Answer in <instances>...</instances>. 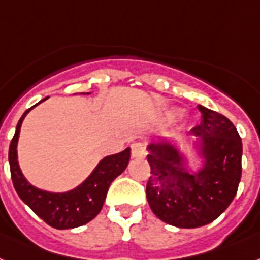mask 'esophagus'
<instances>
[{
	"label": "esophagus",
	"mask_w": 260,
	"mask_h": 260,
	"mask_svg": "<svg viewBox=\"0 0 260 260\" xmlns=\"http://www.w3.org/2000/svg\"><path fill=\"white\" fill-rule=\"evenodd\" d=\"M147 154L146 146L141 142H135L132 145V156L133 158H143Z\"/></svg>",
	"instance_id": "34e87169"
}]
</instances>
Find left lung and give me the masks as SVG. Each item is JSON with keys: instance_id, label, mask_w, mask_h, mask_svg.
Returning a JSON list of instances; mask_svg holds the SVG:
<instances>
[{"instance_id": "left-lung-1", "label": "left lung", "mask_w": 260, "mask_h": 260, "mask_svg": "<svg viewBox=\"0 0 260 260\" xmlns=\"http://www.w3.org/2000/svg\"><path fill=\"white\" fill-rule=\"evenodd\" d=\"M199 137L206 164L198 174L184 169L182 155L170 143L149 146L151 167L146 184L149 205L160 220L181 229H195L215 220L233 202L242 177V139L224 115L199 105Z\"/></svg>"}]
</instances>
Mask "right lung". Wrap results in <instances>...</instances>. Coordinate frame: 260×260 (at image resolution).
I'll list each match as a JSON object with an SVG mask.
<instances>
[{
    "mask_svg": "<svg viewBox=\"0 0 260 260\" xmlns=\"http://www.w3.org/2000/svg\"><path fill=\"white\" fill-rule=\"evenodd\" d=\"M33 107L27 109L22 114L17 123L14 137L10 142L9 164L13 186L16 188L19 198L22 199L41 219L48 223L49 226L58 230L83 226L100 214L109 186L127 167L128 160H130V149L127 147L121 153L104 158L86 181L72 191L63 192V194H53V192L40 190L31 186L25 179L19 170L18 160H17V142H18L19 128L22 125L23 118L26 117L27 113Z\"/></svg>",
    "mask_w": 260,
    "mask_h": 260,
    "instance_id": "obj_1",
    "label": "right lung"
}]
</instances>
